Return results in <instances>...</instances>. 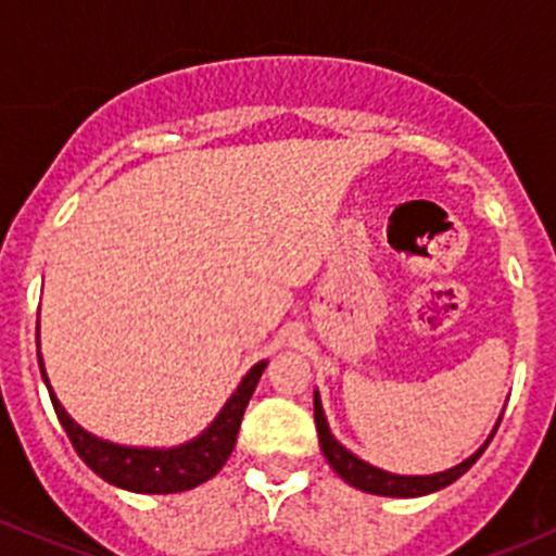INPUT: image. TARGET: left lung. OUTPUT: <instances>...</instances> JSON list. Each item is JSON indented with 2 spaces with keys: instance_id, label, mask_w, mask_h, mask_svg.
Wrapping results in <instances>:
<instances>
[{
  "instance_id": "1",
  "label": "left lung",
  "mask_w": 556,
  "mask_h": 556,
  "mask_svg": "<svg viewBox=\"0 0 556 556\" xmlns=\"http://www.w3.org/2000/svg\"><path fill=\"white\" fill-rule=\"evenodd\" d=\"M315 428H318L320 450H324L326 460H329L331 469H334L342 480L351 482L354 489L367 491V494L403 496V500H408V496L433 494V491H439V489H444V485H450V482H455L460 475H464V471L471 469V464H475V460L485 453L489 442L494 439V433H491L489 442L482 444V447L477 450L471 458H466L464 464L455 466V469L439 471V475H428V477H401V475H389V471H381V469H376V466L365 464V460H359L354 453H349V450L337 442L334 435H331L329 425H326L318 392H315Z\"/></svg>"
}]
</instances>
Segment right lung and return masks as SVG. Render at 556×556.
Here are the masks:
<instances>
[{
    "mask_svg": "<svg viewBox=\"0 0 556 556\" xmlns=\"http://www.w3.org/2000/svg\"><path fill=\"white\" fill-rule=\"evenodd\" d=\"M263 370H266V362L254 365L241 381V387L236 389V395L227 401L219 417L214 419V425L202 435H197L194 442L175 450H134L101 442V439L81 430L74 419L67 417L65 408L60 406L51 389L49 395L67 439H71L74 450L79 453V458L98 477H103V480L117 485V489L137 491V494H178V491L197 489L200 482L211 480L225 466V460L230 458L243 412H247V403L257 381H261ZM40 372H43L46 381L43 367H40ZM46 387H49V381H46Z\"/></svg>",
    "mask_w": 556,
    "mask_h": 556,
    "instance_id": "add662e5",
    "label": "right lung"
}]
</instances>
